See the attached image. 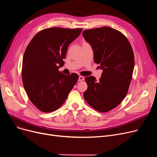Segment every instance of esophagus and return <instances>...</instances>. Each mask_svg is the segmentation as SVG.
<instances>
[{"label":"esophagus","instance_id":"obj_1","mask_svg":"<svg viewBox=\"0 0 157 157\" xmlns=\"http://www.w3.org/2000/svg\"><path fill=\"white\" fill-rule=\"evenodd\" d=\"M84 79H85V78H84L83 76H80L79 77V78H78V81H83Z\"/></svg>","mask_w":157,"mask_h":157}]
</instances>
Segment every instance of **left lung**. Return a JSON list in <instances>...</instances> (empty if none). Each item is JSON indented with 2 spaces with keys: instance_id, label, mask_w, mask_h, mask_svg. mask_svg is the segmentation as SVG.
<instances>
[{
  "instance_id": "left-lung-1",
  "label": "left lung",
  "mask_w": 157,
  "mask_h": 157,
  "mask_svg": "<svg viewBox=\"0 0 157 157\" xmlns=\"http://www.w3.org/2000/svg\"><path fill=\"white\" fill-rule=\"evenodd\" d=\"M82 34L92 48L94 62L103 71L98 81L92 76L85 78L88 88L83 97L95 110L108 112L128 92L134 67L132 48L122 33L111 27L86 30Z\"/></svg>"
}]
</instances>
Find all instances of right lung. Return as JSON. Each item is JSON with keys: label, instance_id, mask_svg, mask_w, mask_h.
I'll return each mask as SVG.
<instances>
[{"label": "right lung", "instance_id": "obj_1", "mask_svg": "<svg viewBox=\"0 0 157 157\" xmlns=\"http://www.w3.org/2000/svg\"><path fill=\"white\" fill-rule=\"evenodd\" d=\"M82 29H46L33 37L24 53L23 86L30 101L44 113L59 109L77 83L76 73L65 75L59 71L64 64L69 45Z\"/></svg>", "mask_w": 157, "mask_h": 157}]
</instances>
